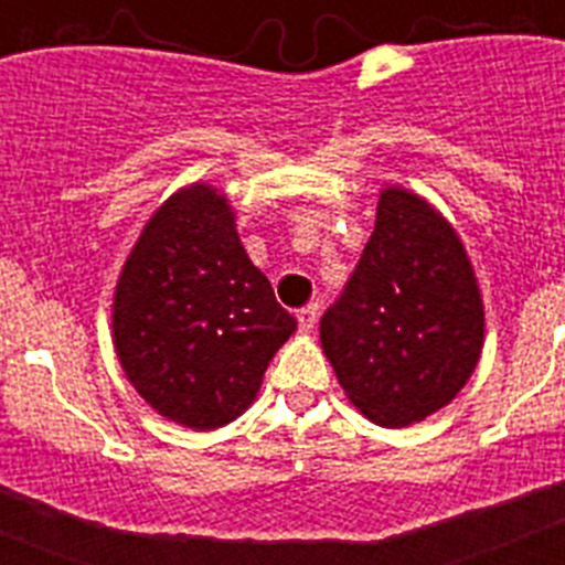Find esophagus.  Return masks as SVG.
Segmentation results:
<instances>
[{
    "label": "esophagus",
    "instance_id": "obj_1",
    "mask_svg": "<svg viewBox=\"0 0 565 565\" xmlns=\"http://www.w3.org/2000/svg\"><path fill=\"white\" fill-rule=\"evenodd\" d=\"M317 319H319V306H317V302H311V306H306V308H299V311H297L299 331L311 333L313 326H317Z\"/></svg>",
    "mask_w": 565,
    "mask_h": 565
}]
</instances>
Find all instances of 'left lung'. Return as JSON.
Wrapping results in <instances>:
<instances>
[{"label": "left lung", "instance_id": "1", "mask_svg": "<svg viewBox=\"0 0 565 565\" xmlns=\"http://www.w3.org/2000/svg\"><path fill=\"white\" fill-rule=\"evenodd\" d=\"M319 339L344 396L379 427L424 422L461 393L481 359L483 299L461 237L422 194L382 189Z\"/></svg>", "mask_w": 565, "mask_h": 565}]
</instances>
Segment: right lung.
Returning a JSON list of instances; mask_svg holds the SVG:
<instances>
[{
  "label": "right lung",
  "instance_id": "right-lung-1",
  "mask_svg": "<svg viewBox=\"0 0 565 565\" xmlns=\"http://www.w3.org/2000/svg\"><path fill=\"white\" fill-rule=\"evenodd\" d=\"M294 331L226 194L192 183L154 209L113 297L115 353L154 413L192 430L234 422Z\"/></svg>",
  "mask_w": 565,
  "mask_h": 565
}]
</instances>
